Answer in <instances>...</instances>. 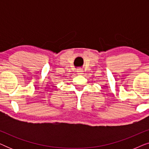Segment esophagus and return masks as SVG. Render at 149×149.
<instances>
[{"label":"esophagus","instance_id":"1","mask_svg":"<svg viewBox=\"0 0 149 149\" xmlns=\"http://www.w3.org/2000/svg\"><path fill=\"white\" fill-rule=\"evenodd\" d=\"M77 74H83V69L79 68V69H78V70H77Z\"/></svg>","mask_w":149,"mask_h":149}]
</instances>
